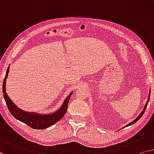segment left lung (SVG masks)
<instances>
[{"label":"left lung","instance_id":"8db88e82","mask_svg":"<svg viewBox=\"0 0 154 154\" xmlns=\"http://www.w3.org/2000/svg\"><path fill=\"white\" fill-rule=\"evenodd\" d=\"M149 97H150V92H149V97H148V99H147V102H146V104H145V106H144V109H143V111H142V112H141V113H140V115H139V116H137V118H136V119H135V120H133V121L131 122L128 123L127 125H126V126H125V127H128V126H130V125H134V123H136V122H137V120H139V119H140V118L142 116H143V114H144V111H145V109H146V106H147V104H148L149 101Z\"/></svg>","mask_w":154,"mask_h":154}]
</instances>
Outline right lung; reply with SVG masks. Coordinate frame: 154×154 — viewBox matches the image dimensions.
<instances>
[{"mask_svg":"<svg viewBox=\"0 0 154 154\" xmlns=\"http://www.w3.org/2000/svg\"><path fill=\"white\" fill-rule=\"evenodd\" d=\"M9 70H10V66L7 70L5 77L3 81V93L4 99L9 111L16 119L28 125L29 127L34 128V129H45V128L53 125L54 124L63 118L66 111H67L68 104L72 92L70 93L69 95L64 100L62 106L60 107V109L55 111L54 113L50 114H40L37 113H33V112L31 113V112L24 111L16 106V104L11 101L10 98L9 97L8 94L6 93L5 84L7 77L8 76Z\"/></svg>","mask_w":154,"mask_h":154,"instance_id":"add662e5","label":"right lung"}]
</instances>
